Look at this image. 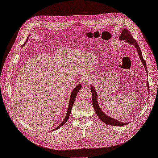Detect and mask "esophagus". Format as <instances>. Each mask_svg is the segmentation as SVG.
<instances>
[{"instance_id":"obj_1","label":"esophagus","mask_w":158,"mask_h":158,"mask_svg":"<svg viewBox=\"0 0 158 158\" xmlns=\"http://www.w3.org/2000/svg\"><path fill=\"white\" fill-rule=\"evenodd\" d=\"M92 81H93V78H92L91 77L86 76V77H84V78L83 79V81H82V82H83V84H84V85H89L91 83H92Z\"/></svg>"}]
</instances>
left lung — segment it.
<instances>
[{"mask_svg": "<svg viewBox=\"0 0 158 158\" xmlns=\"http://www.w3.org/2000/svg\"><path fill=\"white\" fill-rule=\"evenodd\" d=\"M119 40H124L127 43L130 44L131 45H132L133 46L135 47V48H136L137 50V52L138 53L139 57L141 60V62L143 63V65L145 69L146 70L147 74H148L147 64H146V62L145 61V60L143 59V58L142 52L139 49V45L138 44L136 40L133 38L129 30H127L126 29L122 30L121 35H119ZM147 86L148 91H148L149 85H148V79L147 80ZM91 90L92 92V102H93V107L94 109V110L96 112V114L103 123H105L106 124H107V125H112V126H123V125H125L129 123V122H128V123L121 122L120 121H118V120H117V119H115L114 118H112L107 116L104 112H103L102 110V109H100V107H99L98 102V94L96 93V91L94 86L91 85Z\"/></svg>", "mask_w": 158, "mask_h": 158, "instance_id": "left-lung-1", "label": "left lung"}]
</instances>
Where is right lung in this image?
<instances>
[{"label":"right lung","instance_id":"add662e5","mask_svg":"<svg viewBox=\"0 0 158 158\" xmlns=\"http://www.w3.org/2000/svg\"><path fill=\"white\" fill-rule=\"evenodd\" d=\"M29 36L27 38V40L25 42V43L23 44V46H22V47H23L24 45L26 44V42H27L28 40V39H29ZM81 88V85L80 84H79L78 85H77L76 87H75L73 90L71 92V96H70V99H69V105H68V108H67V114H66V116L64 118V119L63 120V122L60 124V125H58L56 128L54 129L53 130H52V131H55L59 128H60V127L64 125L66 122L67 120H68L69 118V116H70V114H71V109H72V107L73 106V104H74V100H75V98H76V96L78 93V91H80V89Z\"/></svg>","mask_w":158,"mask_h":158}]
</instances>
